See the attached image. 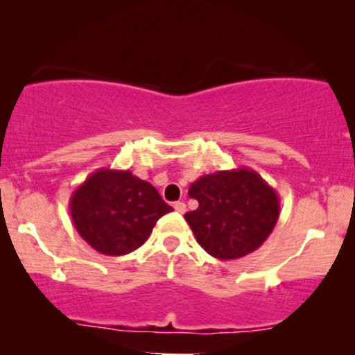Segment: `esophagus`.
Instances as JSON below:
<instances>
[{
    "mask_svg": "<svg viewBox=\"0 0 355 355\" xmlns=\"http://www.w3.org/2000/svg\"><path fill=\"white\" fill-rule=\"evenodd\" d=\"M173 209L178 211V214H185V210H187V205L183 202H177V203H173Z\"/></svg>",
    "mask_w": 355,
    "mask_h": 355,
    "instance_id": "1",
    "label": "esophagus"
}]
</instances>
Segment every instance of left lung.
<instances>
[{
  "mask_svg": "<svg viewBox=\"0 0 355 355\" xmlns=\"http://www.w3.org/2000/svg\"><path fill=\"white\" fill-rule=\"evenodd\" d=\"M198 209L187 223L207 254L218 260L245 257L266 242L280 215L277 191L255 170H218L202 175L189 189Z\"/></svg>",
  "mask_w": 355,
  "mask_h": 355,
  "instance_id": "8db88e82",
  "label": "left lung"
}]
</instances>
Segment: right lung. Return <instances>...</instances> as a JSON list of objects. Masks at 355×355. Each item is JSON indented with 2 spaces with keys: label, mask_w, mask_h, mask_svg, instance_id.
I'll return each mask as SVG.
<instances>
[{
  "label": "right lung",
  "mask_w": 355,
  "mask_h": 355,
  "mask_svg": "<svg viewBox=\"0 0 355 355\" xmlns=\"http://www.w3.org/2000/svg\"><path fill=\"white\" fill-rule=\"evenodd\" d=\"M172 210L152 183L130 170H96L70 198V215L80 237L112 257L144 245L157 220Z\"/></svg>",
  "instance_id": "right-lung-1"
}]
</instances>
